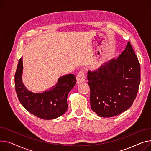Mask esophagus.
<instances>
[{"instance_id": "esophagus-1", "label": "esophagus", "mask_w": 151, "mask_h": 151, "mask_svg": "<svg viewBox=\"0 0 151 151\" xmlns=\"http://www.w3.org/2000/svg\"><path fill=\"white\" fill-rule=\"evenodd\" d=\"M85 74L84 70H81L79 71L78 74L76 76V83L79 84L81 83H83L85 81Z\"/></svg>"}]
</instances>
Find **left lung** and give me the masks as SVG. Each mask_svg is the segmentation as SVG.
I'll list each match as a JSON object with an SVG mask.
<instances>
[{
	"mask_svg": "<svg viewBox=\"0 0 151 151\" xmlns=\"http://www.w3.org/2000/svg\"><path fill=\"white\" fill-rule=\"evenodd\" d=\"M90 107L98 116L112 117L130 107L140 83V65L130 42L112 58L87 73Z\"/></svg>",
	"mask_w": 151,
	"mask_h": 151,
	"instance_id": "left-lung-1",
	"label": "left lung"
}]
</instances>
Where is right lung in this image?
Wrapping results in <instances>:
<instances>
[{"label": "right lung", "mask_w": 151, "mask_h": 151, "mask_svg": "<svg viewBox=\"0 0 151 151\" xmlns=\"http://www.w3.org/2000/svg\"><path fill=\"white\" fill-rule=\"evenodd\" d=\"M22 57L19 59L14 76L15 89L20 103L28 111L44 119L57 118L67 110V96L76 84V76L68 74L60 77L55 86L42 93L28 90L22 82Z\"/></svg>", "instance_id": "obj_1"}]
</instances>
